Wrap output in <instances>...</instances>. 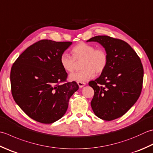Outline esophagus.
Listing matches in <instances>:
<instances>
[{"label": "esophagus", "instance_id": "1", "mask_svg": "<svg viewBox=\"0 0 153 153\" xmlns=\"http://www.w3.org/2000/svg\"><path fill=\"white\" fill-rule=\"evenodd\" d=\"M77 84H78L79 88H83V86L85 85L86 83H84V82H77Z\"/></svg>", "mask_w": 153, "mask_h": 153}]
</instances>
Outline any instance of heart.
<instances>
[{"mask_svg": "<svg viewBox=\"0 0 153 153\" xmlns=\"http://www.w3.org/2000/svg\"><path fill=\"white\" fill-rule=\"evenodd\" d=\"M72 57L64 53L59 58L62 68L66 72H73L76 62L83 61L82 68L83 70L70 75V78L75 82H84L93 78L95 72L100 74L105 70L108 64V54L103 48H95L94 45L79 42L71 50Z\"/></svg>", "mask_w": 153, "mask_h": 153, "instance_id": "obj_1", "label": "heart"}]
</instances>
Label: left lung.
<instances>
[{
  "instance_id": "left-lung-1",
  "label": "left lung",
  "mask_w": 153,
  "mask_h": 153,
  "mask_svg": "<svg viewBox=\"0 0 153 153\" xmlns=\"http://www.w3.org/2000/svg\"><path fill=\"white\" fill-rule=\"evenodd\" d=\"M87 42H97L108 54V64L101 76L89 82L94 95L91 105L95 115L111 121L125 114L138 100L142 90L141 61L126 42L108 36H96Z\"/></svg>"
}]
</instances>
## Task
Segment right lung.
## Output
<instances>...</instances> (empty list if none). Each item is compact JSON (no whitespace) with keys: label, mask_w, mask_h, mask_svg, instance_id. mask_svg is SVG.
Here are the masks:
<instances>
[{"label":"right lung","mask_w":153,"mask_h":153,"mask_svg":"<svg viewBox=\"0 0 153 153\" xmlns=\"http://www.w3.org/2000/svg\"><path fill=\"white\" fill-rule=\"evenodd\" d=\"M71 42L42 40L19 56L10 71L12 95L31 119L52 123L66 112L70 97L79 89L76 82H66L68 74L59 63Z\"/></svg>","instance_id":"right-lung-1"}]
</instances>
